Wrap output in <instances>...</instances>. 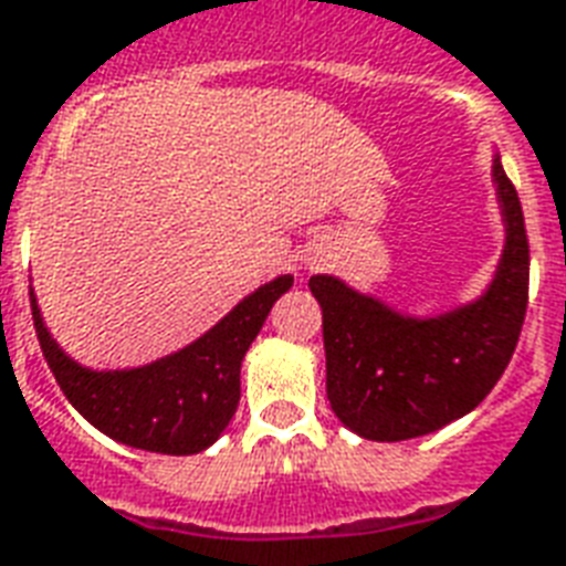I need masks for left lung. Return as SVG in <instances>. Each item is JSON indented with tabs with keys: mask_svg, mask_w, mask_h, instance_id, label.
<instances>
[{
	"mask_svg": "<svg viewBox=\"0 0 566 566\" xmlns=\"http://www.w3.org/2000/svg\"><path fill=\"white\" fill-rule=\"evenodd\" d=\"M504 253L474 304L436 318L399 316L343 280L316 274L331 409L369 441H406L448 427L486 399L507 369L528 310V235L516 187L492 160Z\"/></svg>",
	"mask_w": 566,
	"mask_h": 566,
	"instance_id": "1",
	"label": "left lung"
}]
</instances>
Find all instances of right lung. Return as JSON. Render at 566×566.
I'll return each mask as SVG.
<instances>
[{
	"instance_id": "right-lung-1",
	"label": "right lung",
	"mask_w": 566,
	"mask_h": 566,
	"mask_svg": "<svg viewBox=\"0 0 566 566\" xmlns=\"http://www.w3.org/2000/svg\"><path fill=\"white\" fill-rule=\"evenodd\" d=\"M292 277L271 280L241 301L214 328L176 355L137 369L80 367L50 337L35 292L32 322L59 388L83 418L109 439L130 448L190 457L214 444L241 399V360L265 325L274 301L289 292Z\"/></svg>"
}]
</instances>
